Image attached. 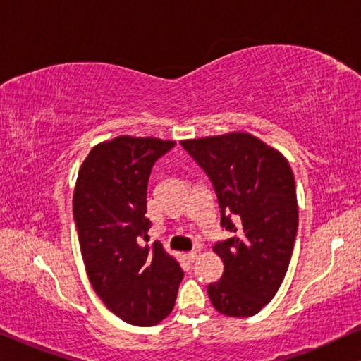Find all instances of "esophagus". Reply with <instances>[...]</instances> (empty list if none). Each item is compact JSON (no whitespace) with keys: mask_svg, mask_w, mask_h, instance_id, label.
Listing matches in <instances>:
<instances>
[{"mask_svg":"<svg viewBox=\"0 0 361 361\" xmlns=\"http://www.w3.org/2000/svg\"><path fill=\"white\" fill-rule=\"evenodd\" d=\"M197 255H199L197 251H191V252H188V255H186V259L190 261V262H195V261L197 259Z\"/></svg>","mask_w":361,"mask_h":361,"instance_id":"esophagus-1","label":"esophagus"}]
</instances>
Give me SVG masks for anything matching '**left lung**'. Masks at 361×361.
Returning a JSON list of instances; mask_svg holds the SVG:
<instances>
[{"instance_id":"left-lung-1","label":"left lung","mask_w":361,"mask_h":361,"mask_svg":"<svg viewBox=\"0 0 361 361\" xmlns=\"http://www.w3.org/2000/svg\"><path fill=\"white\" fill-rule=\"evenodd\" d=\"M181 146L212 181L220 225L232 232L214 245L224 274L209 283V298L219 313L248 318L274 298L287 274L298 228L293 171L279 150L248 133Z\"/></svg>"}]
</instances>
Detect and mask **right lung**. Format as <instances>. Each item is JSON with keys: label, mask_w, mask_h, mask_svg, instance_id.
Here are the masks:
<instances>
[{"label": "right lung", "mask_w": 361, "mask_h": 361, "mask_svg": "<svg viewBox=\"0 0 361 361\" xmlns=\"http://www.w3.org/2000/svg\"><path fill=\"white\" fill-rule=\"evenodd\" d=\"M173 146L131 136L97 144L74 188V222L89 281L106 308L134 326L165 319L183 281L180 264L162 245H144L150 171Z\"/></svg>", "instance_id": "add662e5"}]
</instances>
